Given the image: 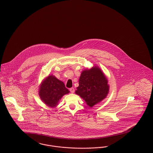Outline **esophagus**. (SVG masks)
<instances>
[{"mask_svg": "<svg viewBox=\"0 0 153 153\" xmlns=\"http://www.w3.org/2000/svg\"><path fill=\"white\" fill-rule=\"evenodd\" d=\"M69 91H70V92H71V93H74V91H75V89H74V88H71L69 89Z\"/></svg>", "mask_w": 153, "mask_h": 153, "instance_id": "34e87169", "label": "esophagus"}]
</instances>
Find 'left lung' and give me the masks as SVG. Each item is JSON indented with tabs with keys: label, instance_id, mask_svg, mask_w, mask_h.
I'll return each mask as SVG.
<instances>
[{
	"label": "left lung",
	"instance_id": "left-lung-1",
	"mask_svg": "<svg viewBox=\"0 0 153 153\" xmlns=\"http://www.w3.org/2000/svg\"><path fill=\"white\" fill-rule=\"evenodd\" d=\"M108 80L99 67L84 70L79 77L75 94L79 95L89 107L100 102L109 92Z\"/></svg>",
	"mask_w": 153,
	"mask_h": 153
}]
</instances>
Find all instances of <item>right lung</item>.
Segmentation results:
<instances>
[{"label":"right lung","mask_w":153,"mask_h":153,"mask_svg":"<svg viewBox=\"0 0 153 153\" xmlns=\"http://www.w3.org/2000/svg\"><path fill=\"white\" fill-rule=\"evenodd\" d=\"M69 92L62 81L53 75H49L41 83L39 95L46 105L54 108L58 105L61 98Z\"/></svg>","instance_id":"1"}]
</instances>
